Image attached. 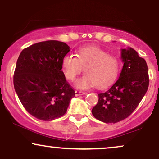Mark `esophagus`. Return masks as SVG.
Segmentation results:
<instances>
[{"instance_id":"1","label":"esophagus","mask_w":159,"mask_h":159,"mask_svg":"<svg viewBox=\"0 0 159 159\" xmlns=\"http://www.w3.org/2000/svg\"><path fill=\"white\" fill-rule=\"evenodd\" d=\"M85 94L84 92H83V91H81V90H75V96H81V95H84Z\"/></svg>"}]
</instances>
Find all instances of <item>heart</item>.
I'll return each mask as SVG.
<instances>
[{
    "mask_svg": "<svg viewBox=\"0 0 159 159\" xmlns=\"http://www.w3.org/2000/svg\"><path fill=\"white\" fill-rule=\"evenodd\" d=\"M62 69L65 78L74 81L81 72L85 74L75 81L79 89L96 87L102 89L114 82L120 72L117 58L97 45H85L78 49L77 54H66L62 59Z\"/></svg>",
    "mask_w": 159,
    "mask_h": 159,
    "instance_id": "heart-1",
    "label": "heart"
}]
</instances>
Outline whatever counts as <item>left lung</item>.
<instances>
[{
	"label": "left lung",
	"instance_id": "1",
	"mask_svg": "<svg viewBox=\"0 0 159 159\" xmlns=\"http://www.w3.org/2000/svg\"><path fill=\"white\" fill-rule=\"evenodd\" d=\"M123 67L120 78L108 90L98 94L92 109L95 118L105 123H116L127 118L136 109L149 87L146 61L132 48L121 50Z\"/></svg>",
	"mask_w": 159,
	"mask_h": 159
}]
</instances>
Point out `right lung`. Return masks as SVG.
I'll return each instance as SVG.
<instances>
[{"label":"right lung","mask_w":159,"mask_h":159,"mask_svg":"<svg viewBox=\"0 0 159 159\" xmlns=\"http://www.w3.org/2000/svg\"><path fill=\"white\" fill-rule=\"evenodd\" d=\"M70 50L57 40L40 42L23 49L17 60L14 88L26 111L51 121L66 112L75 90L62 71V59Z\"/></svg>","instance_id":"right-lung-1"}]
</instances>
